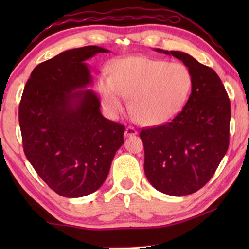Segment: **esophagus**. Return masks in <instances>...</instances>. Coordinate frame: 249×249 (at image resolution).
Returning a JSON list of instances; mask_svg holds the SVG:
<instances>
[{"mask_svg":"<svg viewBox=\"0 0 249 249\" xmlns=\"http://www.w3.org/2000/svg\"><path fill=\"white\" fill-rule=\"evenodd\" d=\"M137 134V130L135 129L132 126H128V127H126L125 129V136L126 137H129V136H134V135Z\"/></svg>","mask_w":249,"mask_h":249,"instance_id":"esophagus-1","label":"esophagus"}]
</instances>
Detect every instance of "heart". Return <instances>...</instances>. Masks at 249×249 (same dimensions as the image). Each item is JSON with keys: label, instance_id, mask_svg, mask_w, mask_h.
Here are the masks:
<instances>
[{"label": "heart", "instance_id": "obj_1", "mask_svg": "<svg viewBox=\"0 0 249 249\" xmlns=\"http://www.w3.org/2000/svg\"><path fill=\"white\" fill-rule=\"evenodd\" d=\"M193 78L181 62L129 57L116 61L112 78L100 80L103 104L112 116L130 107L141 123L161 125L174 120L190 98Z\"/></svg>", "mask_w": 249, "mask_h": 249}]
</instances>
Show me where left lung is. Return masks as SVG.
I'll use <instances>...</instances> for the list:
<instances>
[{"instance_id":"8db88e82","label":"left lung","mask_w":249,"mask_h":249,"mask_svg":"<svg viewBox=\"0 0 249 249\" xmlns=\"http://www.w3.org/2000/svg\"><path fill=\"white\" fill-rule=\"evenodd\" d=\"M171 54L190 69V98L171 122L142 129L144 170L158 191L174 196L195 193L212 178L230 144L231 102L221 79L190 54Z\"/></svg>"}]
</instances>
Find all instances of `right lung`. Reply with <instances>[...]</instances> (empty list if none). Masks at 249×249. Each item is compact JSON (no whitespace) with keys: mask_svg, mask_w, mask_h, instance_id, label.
<instances>
[{"mask_svg":"<svg viewBox=\"0 0 249 249\" xmlns=\"http://www.w3.org/2000/svg\"><path fill=\"white\" fill-rule=\"evenodd\" d=\"M99 46L57 54L36 67L26 82L18 120L28 161L59 196L81 197L103 184L124 142V125L101 114L86 60Z\"/></svg>","mask_w":249,"mask_h":249,"instance_id":"obj_1","label":"right lung"}]
</instances>
